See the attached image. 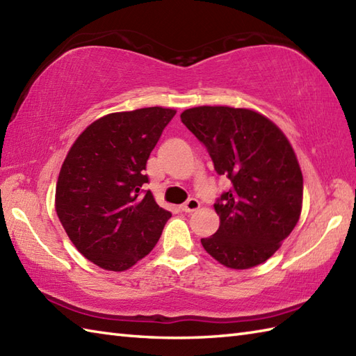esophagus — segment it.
Returning a JSON list of instances; mask_svg holds the SVG:
<instances>
[{"instance_id": "34e87169", "label": "esophagus", "mask_w": 356, "mask_h": 356, "mask_svg": "<svg viewBox=\"0 0 356 356\" xmlns=\"http://www.w3.org/2000/svg\"><path fill=\"white\" fill-rule=\"evenodd\" d=\"M200 208V202L197 200V199H194V197H191V199H188L184 205H182V211L184 213H193V211H195V209H199Z\"/></svg>"}]
</instances>
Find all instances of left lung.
<instances>
[{"label": "left lung", "mask_w": 356, "mask_h": 356, "mask_svg": "<svg viewBox=\"0 0 356 356\" xmlns=\"http://www.w3.org/2000/svg\"><path fill=\"white\" fill-rule=\"evenodd\" d=\"M180 119L211 156L231 188L214 203L220 217L205 251L232 269L266 261L297 225L303 203V174L282 130L248 108L194 107Z\"/></svg>", "instance_id": "1"}]
</instances>
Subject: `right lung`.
Returning a JSON list of instances; mask_svg holds the SVG:
<instances>
[{
    "instance_id": "right-lung-1",
    "label": "right lung",
    "mask_w": 356,
    "mask_h": 356,
    "mask_svg": "<svg viewBox=\"0 0 356 356\" xmlns=\"http://www.w3.org/2000/svg\"><path fill=\"white\" fill-rule=\"evenodd\" d=\"M176 110L111 113L79 134L56 184V214L87 260L120 272L148 255L170 211L143 190L149 153Z\"/></svg>"
}]
</instances>
